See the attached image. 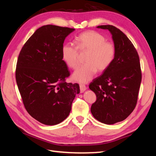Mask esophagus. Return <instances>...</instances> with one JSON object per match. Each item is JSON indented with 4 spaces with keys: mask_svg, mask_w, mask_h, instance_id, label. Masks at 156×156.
<instances>
[{
    "mask_svg": "<svg viewBox=\"0 0 156 156\" xmlns=\"http://www.w3.org/2000/svg\"><path fill=\"white\" fill-rule=\"evenodd\" d=\"M80 92L82 93V92H84L86 90H87V87L84 84H80Z\"/></svg>",
    "mask_w": 156,
    "mask_h": 156,
    "instance_id": "obj_1",
    "label": "esophagus"
}]
</instances>
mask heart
Instances as JSON below:
<instances>
[{"label":"heart","mask_w":156,"mask_h":156,"mask_svg":"<svg viewBox=\"0 0 156 156\" xmlns=\"http://www.w3.org/2000/svg\"><path fill=\"white\" fill-rule=\"evenodd\" d=\"M78 48L72 43H66L62 48V57L66 64L75 69L78 65V49L89 51L86 58L87 64L79 67L72 74L74 80L87 83L98 71L104 72L113 62L116 54L114 44L107 41L103 35L94 31L82 33L76 38Z\"/></svg>","instance_id":"heart-1"}]
</instances>
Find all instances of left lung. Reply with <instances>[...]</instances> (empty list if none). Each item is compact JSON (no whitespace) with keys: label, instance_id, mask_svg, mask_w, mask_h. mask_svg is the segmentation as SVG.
Returning <instances> with one entry per match:
<instances>
[{"label":"left lung","instance_id":"left-lung-1","mask_svg":"<svg viewBox=\"0 0 156 156\" xmlns=\"http://www.w3.org/2000/svg\"><path fill=\"white\" fill-rule=\"evenodd\" d=\"M109 31L116 49L113 62L89 85L97 96L91 106L93 117L112 125L125 120L135 107L141 82L140 58L132 42L112 25H99Z\"/></svg>","mask_w":156,"mask_h":156}]
</instances>
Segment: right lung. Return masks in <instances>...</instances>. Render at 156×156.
Returning a JSON list of instances; mask_svg holds the SVG:
<instances>
[{"label":"right lung","instance_id":"add662e5","mask_svg":"<svg viewBox=\"0 0 156 156\" xmlns=\"http://www.w3.org/2000/svg\"><path fill=\"white\" fill-rule=\"evenodd\" d=\"M74 29L48 25L35 31L20 52L16 81L26 110L46 125L60 123L68 117L78 84L67 83L69 75L62 59L66 37Z\"/></svg>","mask_w":156,"mask_h":156}]
</instances>
